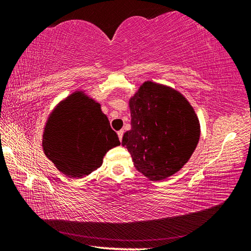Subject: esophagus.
Returning a JSON list of instances; mask_svg holds the SVG:
<instances>
[{
  "label": "esophagus",
  "instance_id": "1",
  "mask_svg": "<svg viewBox=\"0 0 251 251\" xmlns=\"http://www.w3.org/2000/svg\"><path fill=\"white\" fill-rule=\"evenodd\" d=\"M117 135H118V138H120V141L122 142V139H123V135H124V130L121 129V130L118 131V133H117Z\"/></svg>",
  "mask_w": 251,
  "mask_h": 251
}]
</instances>
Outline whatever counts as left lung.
Listing matches in <instances>:
<instances>
[{"mask_svg": "<svg viewBox=\"0 0 251 251\" xmlns=\"http://www.w3.org/2000/svg\"><path fill=\"white\" fill-rule=\"evenodd\" d=\"M131 128L123 136L138 172L163 180L180 171L201 137L192 105L179 92L154 82L144 83L129 100Z\"/></svg>", "mask_w": 251, "mask_h": 251, "instance_id": "obj_1", "label": "left lung"}]
</instances>
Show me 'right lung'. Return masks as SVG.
<instances>
[{"label": "right lung", "mask_w": 251, "mask_h": 251, "mask_svg": "<svg viewBox=\"0 0 251 251\" xmlns=\"http://www.w3.org/2000/svg\"><path fill=\"white\" fill-rule=\"evenodd\" d=\"M121 145L100 105L77 91L50 114L43 133V151L59 172L82 178L103 164L109 150Z\"/></svg>", "instance_id": "obj_1"}]
</instances>
